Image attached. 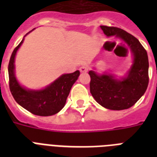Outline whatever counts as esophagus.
I'll return each mask as SVG.
<instances>
[{
  "label": "esophagus",
  "mask_w": 157,
  "mask_h": 157,
  "mask_svg": "<svg viewBox=\"0 0 157 157\" xmlns=\"http://www.w3.org/2000/svg\"><path fill=\"white\" fill-rule=\"evenodd\" d=\"M80 71L82 72V73H85V72H87L88 71V67H85V66H82L80 67Z\"/></svg>",
  "instance_id": "1"
}]
</instances>
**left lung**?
Listing matches in <instances>:
<instances>
[{"label":"left lung","mask_w":157,"mask_h":157,"mask_svg":"<svg viewBox=\"0 0 157 157\" xmlns=\"http://www.w3.org/2000/svg\"><path fill=\"white\" fill-rule=\"evenodd\" d=\"M107 36H117L127 43L134 55V63L127 76L117 80L112 75H98L89 71L90 93L101 106L111 110L131 107L144 95L149 82L148 57L139 40L127 32L116 27L100 26Z\"/></svg>","instance_id":"1"}]
</instances>
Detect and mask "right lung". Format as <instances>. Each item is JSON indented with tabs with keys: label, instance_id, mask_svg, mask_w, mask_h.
<instances>
[{
	"label": "right lung",
	"instance_id": "add662e5",
	"mask_svg": "<svg viewBox=\"0 0 157 157\" xmlns=\"http://www.w3.org/2000/svg\"><path fill=\"white\" fill-rule=\"evenodd\" d=\"M23 42V39L13 50L9 62V86L11 94L18 104L33 114L40 117L56 114L64 107L71 88L80 76V71L63 74L40 90H26L19 85L14 76V58Z\"/></svg>",
	"mask_w": 157,
	"mask_h": 157
}]
</instances>
